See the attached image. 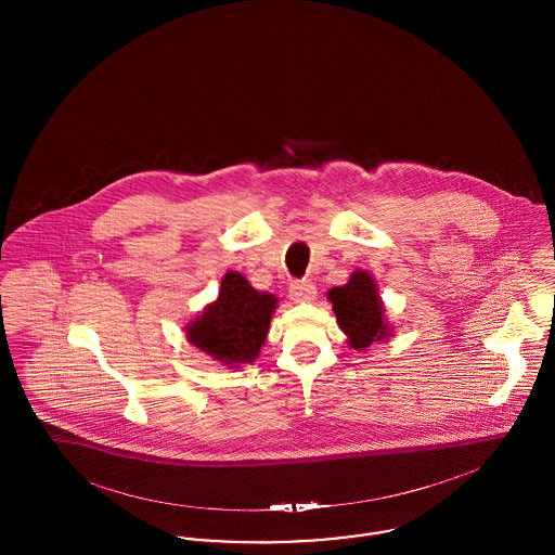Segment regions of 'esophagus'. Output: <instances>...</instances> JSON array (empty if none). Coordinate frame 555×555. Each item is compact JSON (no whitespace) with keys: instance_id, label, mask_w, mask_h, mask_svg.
<instances>
[{"instance_id":"1","label":"esophagus","mask_w":555,"mask_h":555,"mask_svg":"<svg viewBox=\"0 0 555 555\" xmlns=\"http://www.w3.org/2000/svg\"><path fill=\"white\" fill-rule=\"evenodd\" d=\"M289 295L293 301H312L317 295V285L312 281H293L289 285Z\"/></svg>"}]
</instances>
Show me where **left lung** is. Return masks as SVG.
I'll list each match as a JSON object with an SVG mask.
<instances>
[{
  "mask_svg": "<svg viewBox=\"0 0 555 555\" xmlns=\"http://www.w3.org/2000/svg\"><path fill=\"white\" fill-rule=\"evenodd\" d=\"M328 299L353 349H364L387 337L389 328L383 322V306L369 272H353L347 285L328 291Z\"/></svg>",
  "mask_w": 555,
  "mask_h": 555,
  "instance_id": "left-lung-1",
  "label": "left lung"
}]
</instances>
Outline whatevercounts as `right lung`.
<instances>
[{
  "label": "right lung",
  "mask_w": 555,
  "mask_h": 555,
  "mask_svg": "<svg viewBox=\"0 0 555 555\" xmlns=\"http://www.w3.org/2000/svg\"><path fill=\"white\" fill-rule=\"evenodd\" d=\"M274 306V295L254 289L238 272H227L218 299L186 328V339L222 364L254 362Z\"/></svg>",
  "instance_id": "obj_1"
}]
</instances>
